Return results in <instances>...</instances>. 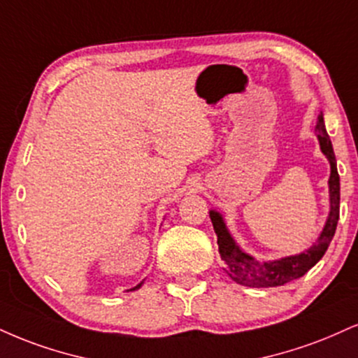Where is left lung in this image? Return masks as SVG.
Returning <instances> with one entry per match:
<instances>
[{
	"label": "left lung",
	"instance_id": "8db88e82",
	"mask_svg": "<svg viewBox=\"0 0 358 358\" xmlns=\"http://www.w3.org/2000/svg\"><path fill=\"white\" fill-rule=\"evenodd\" d=\"M315 135L318 138V143H320L322 153L325 155L327 160L330 163V210L325 225L322 228L317 242L312 247L303 250L302 253H296V255L282 257L278 260L260 262L240 248V245L235 242L230 230L227 228L223 215L217 212V210H210V218H212L215 234L218 236V252H220L222 260L227 265V273L230 275V278L234 282L240 283V285L252 288L280 287L283 283L292 282V280L303 277L325 255L327 248H329L331 238L335 235V230H337V222L340 215V176L337 171V160H335L330 136L325 130L324 113L318 115L317 118Z\"/></svg>",
	"mask_w": 358,
	"mask_h": 358
}]
</instances>
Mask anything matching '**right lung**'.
<instances>
[{
    "mask_svg": "<svg viewBox=\"0 0 358 358\" xmlns=\"http://www.w3.org/2000/svg\"><path fill=\"white\" fill-rule=\"evenodd\" d=\"M141 285H143V282H140V283H138V285L136 287H133V288H130V290H128V292H133V290H138V288H140Z\"/></svg>",
    "mask_w": 358,
    "mask_h": 358,
    "instance_id": "1",
    "label": "right lung"
}]
</instances>
